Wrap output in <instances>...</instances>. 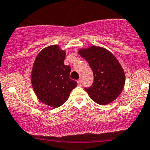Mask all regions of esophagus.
I'll list each match as a JSON object with an SVG mask.
<instances>
[{"label":"esophagus","instance_id":"1","mask_svg":"<svg viewBox=\"0 0 150 150\" xmlns=\"http://www.w3.org/2000/svg\"><path fill=\"white\" fill-rule=\"evenodd\" d=\"M77 82H78V84L79 85V86H81V83H81V79L78 80V81H77Z\"/></svg>","mask_w":150,"mask_h":150}]
</instances>
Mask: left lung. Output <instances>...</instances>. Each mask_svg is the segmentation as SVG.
Wrapping results in <instances>:
<instances>
[{
	"label": "left lung",
	"instance_id": "8db88e82",
	"mask_svg": "<svg viewBox=\"0 0 150 150\" xmlns=\"http://www.w3.org/2000/svg\"><path fill=\"white\" fill-rule=\"evenodd\" d=\"M78 54L93 71V84L85 88L91 99L102 105L115 100L125 84V73L116 57L108 50L95 46L80 49Z\"/></svg>",
	"mask_w": 150,
	"mask_h": 150
}]
</instances>
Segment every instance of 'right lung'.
I'll return each instance as SVG.
<instances>
[{
	"label": "right lung",
	"instance_id": "right-lung-1",
	"mask_svg": "<svg viewBox=\"0 0 150 150\" xmlns=\"http://www.w3.org/2000/svg\"><path fill=\"white\" fill-rule=\"evenodd\" d=\"M66 53L59 46L43 48L36 57L31 74V82L40 102L57 107L69 98L77 82L69 78L71 68L64 65Z\"/></svg>",
	"mask_w": 150,
	"mask_h": 150
}]
</instances>
